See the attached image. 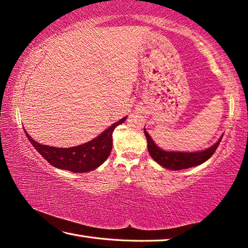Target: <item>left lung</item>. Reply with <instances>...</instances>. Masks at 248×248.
Wrapping results in <instances>:
<instances>
[{
	"mask_svg": "<svg viewBox=\"0 0 248 248\" xmlns=\"http://www.w3.org/2000/svg\"><path fill=\"white\" fill-rule=\"evenodd\" d=\"M144 134L148 141V151L155 162L158 165H161L164 169L170 170H186L189 167H194L200 165L212 156V154L216 152L217 146L222 140V137L217 140L215 144L210 148L201 151H195V152H182V151H165L159 148L157 144H155L152 138L144 128Z\"/></svg>",
	"mask_w": 248,
	"mask_h": 248,
	"instance_id": "left-lung-1",
	"label": "left lung"
}]
</instances>
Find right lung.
<instances>
[{
  "mask_svg": "<svg viewBox=\"0 0 248 248\" xmlns=\"http://www.w3.org/2000/svg\"><path fill=\"white\" fill-rule=\"evenodd\" d=\"M125 119L127 116L112 124L95 139L73 148H56L40 144L29 136L26 130L24 129V131L37 152L52 166L73 173H86L96 170L106 161L112 149V132Z\"/></svg>",
  "mask_w": 248,
  "mask_h": 248,
  "instance_id": "add662e5",
  "label": "right lung"
}]
</instances>
